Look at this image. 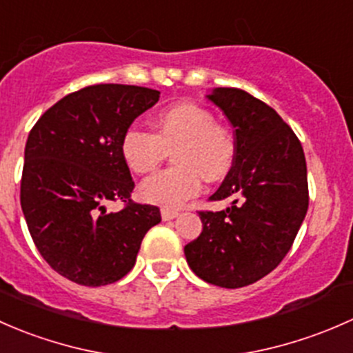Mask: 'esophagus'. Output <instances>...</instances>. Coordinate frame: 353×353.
<instances>
[{
	"mask_svg": "<svg viewBox=\"0 0 353 353\" xmlns=\"http://www.w3.org/2000/svg\"><path fill=\"white\" fill-rule=\"evenodd\" d=\"M178 216H180V212H178V210H175V209H161L163 221H172Z\"/></svg>",
	"mask_w": 353,
	"mask_h": 353,
	"instance_id": "esophagus-1",
	"label": "esophagus"
}]
</instances>
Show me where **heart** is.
Segmentation results:
<instances>
[{"mask_svg":"<svg viewBox=\"0 0 353 353\" xmlns=\"http://www.w3.org/2000/svg\"><path fill=\"white\" fill-rule=\"evenodd\" d=\"M154 132L130 125L121 143L125 165L134 173H150L173 152L176 166L139 185L143 201L175 209L199 194L202 175L210 181L228 175L234 161V143L226 129L214 123L209 110L195 103H176L154 117Z\"/></svg>","mask_w":353,"mask_h":353,"instance_id":"heart-1","label":"heart"}]
</instances>
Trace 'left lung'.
Instances as JSON below:
<instances>
[{
	"instance_id": "8db88e82",
	"label": "left lung",
	"mask_w": 353,
	"mask_h": 353,
	"mask_svg": "<svg viewBox=\"0 0 353 353\" xmlns=\"http://www.w3.org/2000/svg\"><path fill=\"white\" fill-rule=\"evenodd\" d=\"M234 127V161L210 201L231 199L219 212H199L202 232L185 246L194 274L238 289L270 274L287 255L307 212L303 146L281 115L238 88L205 95Z\"/></svg>"
}]
</instances>
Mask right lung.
I'll use <instances>...</instances> for the list:
<instances>
[{"instance_id": "1", "label": "right lung", "mask_w": 353, "mask_h": 353, "mask_svg": "<svg viewBox=\"0 0 353 353\" xmlns=\"http://www.w3.org/2000/svg\"><path fill=\"white\" fill-rule=\"evenodd\" d=\"M159 100L158 90L93 85L39 119L25 146L20 202L43 260L76 284L121 281L159 209L130 201L134 181L121 152L125 130ZM112 200L126 202L119 213Z\"/></svg>"}]
</instances>
